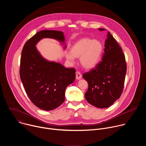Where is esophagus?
<instances>
[{"label": "esophagus", "instance_id": "1", "mask_svg": "<svg viewBox=\"0 0 146 146\" xmlns=\"http://www.w3.org/2000/svg\"><path fill=\"white\" fill-rule=\"evenodd\" d=\"M76 79L77 80H80L81 78H82V75L81 74V73L79 72H77L76 73Z\"/></svg>", "mask_w": 146, "mask_h": 146}]
</instances>
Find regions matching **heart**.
I'll use <instances>...</instances> for the list:
<instances>
[{
	"instance_id": "heart-1",
	"label": "heart",
	"mask_w": 146,
	"mask_h": 146,
	"mask_svg": "<svg viewBox=\"0 0 146 146\" xmlns=\"http://www.w3.org/2000/svg\"><path fill=\"white\" fill-rule=\"evenodd\" d=\"M103 51V45L100 40L83 38L72 46L70 52L65 53V57L70 62H73L75 58H80L81 66L86 69H91L98 64Z\"/></svg>"
}]
</instances>
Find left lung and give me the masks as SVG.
I'll return each instance as SVG.
<instances>
[{
	"instance_id": "left-lung-1",
	"label": "left lung",
	"mask_w": 146,
	"mask_h": 146,
	"mask_svg": "<svg viewBox=\"0 0 146 146\" xmlns=\"http://www.w3.org/2000/svg\"><path fill=\"white\" fill-rule=\"evenodd\" d=\"M107 36L102 60L82 75L88 84L86 99L100 109L109 108L119 98L127 72L125 58L121 47L109 32Z\"/></svg>"
}]
</instances>
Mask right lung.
I'll use <instances>...</instances> for the list:
<instances>
[{
	"label": "right lung",
	"mask_w": 146,
	"mask_h": 146,
	"mask_svg": "<svg viewBox=\"0 0 146 146\" xmlns=\"http://www.w3.org/2000/svg\"><path fill=\"white\" fill-rule=\"evenodd\" d=\"M44 38L55 39L66 48L64 33L44 30L36 33L25 43L20 61V78L28 97L39 109L49 111L64 103L66 87L74 82L76 70L43 58L36 46Z\"/></svg>",
	"instance_id": "add662e5"
}]
</instances>
